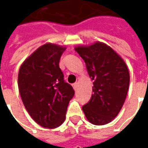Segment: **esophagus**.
Here are the masks:
<instances>
[{
	"label": "esophagus",
	"mask_w": 148,
	"mask_h": 148,
	"mask_svg": "<svg viewBox=\"0 0 148 148\" xmlns=\"http://www.w3.org/2000/svg\"><path fill=\"white\" fill-rule=\"evenodd\" d=\"M77 86H78V83H74L73 85H72V86H73V88H74V90H77Z\"/></svg>",
	"instance_id": "1"
}]
</instances>
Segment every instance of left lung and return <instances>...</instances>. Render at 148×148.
<instances>
[{"mask_svg": "<svg viewBox=\"0 0 148 148\" xmlns=\"http://www.w3.org/2000/svg\"><path fill=\"white\" fill-rule=\"evenodd\" d=\"M77 53L84 60L93 80V94L82 110L89 122L105 125L119 114L126 99L130 76L122 58L101 42L77 46Z\"/></svg>", "mask_w": 148, "mask_h": 148, "instance_id": "obj_1", "label": "left lung"}]
</instances>
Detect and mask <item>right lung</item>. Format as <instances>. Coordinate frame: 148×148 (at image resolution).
Here are the masks:
<instances>
[{"instance_id":"obj_1","label":"right lung","mask_w":148,"mask_h":148,"mask_svg":"<svg viewBox=\"0 0 148 148\" xmlns=\"http://www.w3.org/2000/svg\"><path fill=\"white\" fill-rule=\"evenodd\" d=\"M66 47L45 43L20 66L18 86L31 118L43 128H55L64 122L69 101L75 91L64 82L59 61Z\"/></svg>"}]
</instances>
